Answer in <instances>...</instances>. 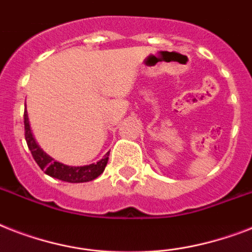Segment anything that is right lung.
<instances>
[{
    "label": "right lung",
    "instance_id": "1",
    "mask_svg": "<svg viewBox=\"0 0 252 252\" xmlns=\"http://www.w3.org/2000/svg\"><path fill=\"white\" fill-rule=\"evenodd\" d=\"M25 137L30 152L32 154L33 159L39 165V167L47 175L64 180V182H69V183H84V182L94 180L104 171L107 162H108L110 152L96 163H91V165L86 166H68L55 161L52 157H49L48 154L41 149L40 146L37 145L36 140L33 137L32 130H31V126H30L27 110H25Z\"/></svg>",
    "mask_w": 252,
    "mask_h": 252
}]
</instances>
